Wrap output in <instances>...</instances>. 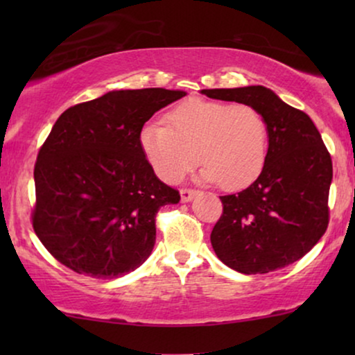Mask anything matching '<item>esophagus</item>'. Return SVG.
<instances>
[{
	"label": "esophagus",
	"mask_w": 355,
	"mask_h": 355,
	"mask_svg": "<svg viewBox=\"0 0 355 355\" xmlns=\"http://www.w3.org/2000/svg\"><path fill=\"white\" fill-rule=\"evenodd\" d=\"M197 193H198V191H196V189L184 187V189H181V200H182V202H189V200H192V198L196 197Z\"/></svg>",
	"instance_id": "1"
}]
</instances>
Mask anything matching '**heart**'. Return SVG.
<instances>
[{"label":"heart","mask_w":355,"mask_h":355,"mask_svg":"<svg viewBox=\"0 0 355 355\" xmlns=\"http://www.w3.org/2000/svg\"><path fill=\"white\" fill-rule=\"evenodd\" d=\"M166 124L140 130V148L162 181L178 182L196 166L200 176L225 191H241L263 171L268 125L255 106L211 100H187L166 114Z\"/></svg>","instance_id":"b5f03b06"}]
</instances>
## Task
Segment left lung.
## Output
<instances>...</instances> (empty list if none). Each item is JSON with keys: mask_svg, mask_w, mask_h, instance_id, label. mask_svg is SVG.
<instances>
[{"mask_svg": "<svg viewBox=\"0 0 355 355\" xmlns=\"http://www.w3.org/2000/svg\"><path fill=\"white\" fill-rule=\"evenodd\" d=\"M210 98L255 106L268 125L263 171L249 187L223 196L210 241L223 263L244 275L284 268L327 231L331 155L313 121L261 85L202 90Z\"/></svg>", "mask_w": 355, "mask_h": 355, "instance_id": "1", "label": "left lung"}]
</instances>
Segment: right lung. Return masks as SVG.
<instances>
[{"instance_id":"1","label":"right lung","mask_w":355,"mask_h":355,"mask_svg":"<svg viewBox=\"0 0 355 355\" xmlns=\"http://www.w3.org/2000/svg\"><path fill=\"white\" fill-rule=\"evenodd\" d=\"M182 96L166 89L113 90L58 118L33 168L32 226L67 268L113 279L152 254L157 213L181 196L155 176L139 137L158 110Z\"/></svg>"}]
</instances>
